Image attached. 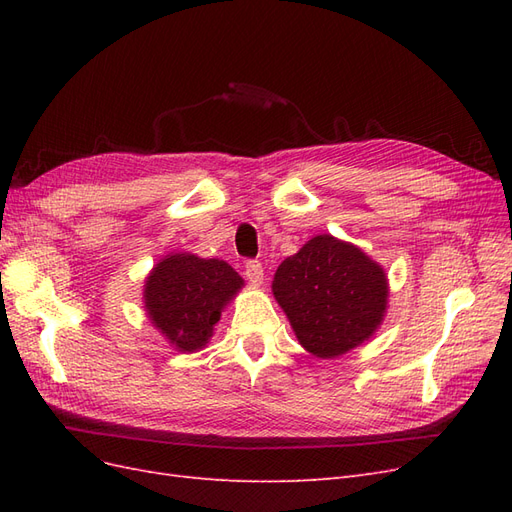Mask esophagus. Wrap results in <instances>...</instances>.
<instances>
[{
    "label": "esophagus",
    "instance_id": "esophagus-1",
    "mask_svg": "<svg viewBox=\"0 0 512 512\" xmlns=\"http://www.w3.org/2000/svg\"><path fill=\"white\" fill-rule=\"evenodd\" d=\"M245 277H247V280H250V282H254V284H260V282H262V277H265V271H262L260 260H254V258L245 260Z\"/></svg>",
    "mask_w": 512,
    "mask_h": 512
}]
</instances>
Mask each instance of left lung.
Instances as JSON below:
<instances>
[{"mask_svg": "<svg viewBox=\"0 0 512 512\" xmlns=\"http://www.w3.org/2000/svg\"><path fill=\"white\" fill-rule=\"evenodd\" d=\"M273 294L305 350L333 359L363 344L386 309V275L359 247L320 235L275 271Z\"/></svg>", "mask_w": 512, "mask_h": 512, "instance_id": "1", "label": "left lung"}]
</instances>
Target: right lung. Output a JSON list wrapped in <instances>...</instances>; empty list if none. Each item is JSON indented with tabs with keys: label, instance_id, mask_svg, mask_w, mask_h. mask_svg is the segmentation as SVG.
I'll use <instances>...</instances> for the list:
<instances>
[{
	"label": "right lung",
	"instance_id": "obj_1",
	"mask_svg": "<svg viewBox=\"0 0 512 512\" xmlns=\"http://www.w3.org/2000/svg\"><path fill=\"white\" fill-rule=\"evenodd\" d=\"M241 286L239 273L224 260L175 254L147 277L145 307L170 344L194 352L207 344L222 307Z\"/></svg>",
	"mask_w": 512,
	"mask_h": 512
}]
</instances>
